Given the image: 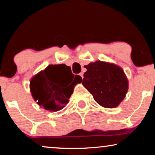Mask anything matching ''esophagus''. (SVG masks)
I'll list each match as a JSON object with an SVG mask.
<instances>
[{"mask_svg": "<svg viewBox=\"0 0 155 155\" xmlns=\"http://www.w3.org/2000/svg\"><path fill=\"white\" fill-rule=\"evenodd\" d=\"M79 75L80 76V77L82 78H82H83V73H80L79 74Z\"/></svg>", "mask_w": 155, "mask_h": 155, "instance_id": "esophagus-1", "label": "esophagus"}]
</instances>
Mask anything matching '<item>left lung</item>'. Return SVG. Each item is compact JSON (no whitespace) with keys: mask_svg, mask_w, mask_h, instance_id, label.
Masks as SVG:
<instances>
[{"mask_svg":"<svg viewBox=\"0 0 155 155\" xmlns=\"http://www.w3.org/2000/svg\"><path fill=\"white\" fill-rule=\"evenodd\" d=\"M82 84L94 99L104 108H115L124 100L128 80L121 68L114 63L97 61L84 65Z\"/></svg>","mask_w":155,"mask_h":155,"instance_id":"8db88e82","label":"left lung"}]
</instances>
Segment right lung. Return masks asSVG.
I'll list each match as a JSON object with an SVG mask.
<instances>
[{"label": "right lung", "mask_w": 155, "mask_h": 155, "mask_svg": "<svg viewBox=\"0 0 155 155\" xmlns=\"http://www.w3.org/2000/svg\"><path fill=\"white\" fill-rule=\"evenodd\" d=\"M68 68L63 64L49 65L31 78L30 92L38 105L50 111H60L66 106L74 86L82 82L80 76L72 73L75 79L73 82L68 80V74L64 73Z\"/></svg>", "instance_id": "1"}]
</instances>
